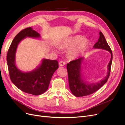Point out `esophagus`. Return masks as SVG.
<instances>
[{
    "label": "esophagus",
    "mask_w": 125,
    "mask_h": 125,
    "mask_svg": "<svg viewBox=\"0 0 125 125\" xmlns=\"http://www.w3.org/2000/svg\"><path fill=\"white\" fill-rule=\"evenodd\" d=\"M65 64H66L65 62H63V61H60V62H59V65L60 66H62H62H65Z\"/></svg>",
    "instance_id": "obj_1"
}]
</instances>
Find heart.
<instances>
[{
    "mask_svg": "<svg viewBox=\"0 0 125 125\" xmlns=\"http://www.w3.org/2000/svg\"><path fill=\"white\" fill-rule=\"evenodd\" d=\"M88 45V40L81 35H76L66 40L62 47L70 48L68 51L69 56L71 58H75L85 50Z\"/></svg>",
    "mask_w": 125,
    "mask_h": 125,
    "instance_id": "heart-1",
    "label": "heart"
}]
</instances>
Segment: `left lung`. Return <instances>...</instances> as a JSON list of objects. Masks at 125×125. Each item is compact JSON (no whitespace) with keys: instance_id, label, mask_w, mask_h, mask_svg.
Instances as JSON below:
<instances>
[{"instance_id":"8db88e82","label":"left lung","mask_w":125,"mask_h":125,"mask_svg":"<svg viewBox=\"0 0 125 125\" xmlns=\"http://www.w3.org/2000/svg\"><path fill=\"white\" fill-rule=\"evenodd\" d=\"M100 37L97 42L93 46L94 48L103 49L110 52L111 58L108 65V72L106 76L100 82L96 83L88 84L84 81L81 78V64L83 57H79L67 63V69L68 75L69 88L73 95L77 97L90 95L99 90L107 82L111 73L113 59V54L111 49L106 41L105 37L101 31Z\"/></svg>"}]
</instances>
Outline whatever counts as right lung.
<instances>
[{"label": "right lung", "mask_w": 125, "mask_h": 125, "mask_svg": "<svg viewBox=\"0 0 125 125\" xmlns=\"http://www.w3.org/2000/svg\"><path fill=\"white\" fill-rule=\"evenodd\" d=\"M26 37H40L39 33L31 28L22 30L15 36L7 55V62L11 81L18 88L25 93L39 95L46 92L54 72L58 68L56 60L44 59L35 70L23 73L15 64V54L20 42Z\"/></svg>", "instance_id": "right-lung-1"}]
</instances>
